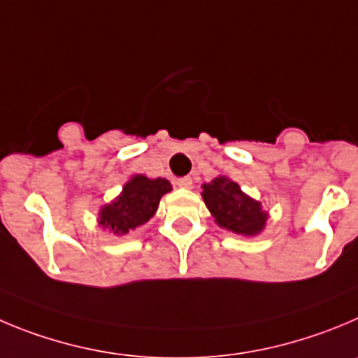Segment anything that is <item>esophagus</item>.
<instances>
[{
  "label": "esophagus",
  "instance_id": "1",
  "mask_svg": "<svg viewBox=\"0 0 358 358\" xmlns=\"http://www.w3.org/2000/svg\"><path fill=\"white\" fill-rule=\"evenodd\" d=\"M175 183L180 189H190V187H192V178H190V176H183V178L176 180Z\"/></svg>",
  "mask_w": 358,
  "mask_h": 358
}]
</instances>
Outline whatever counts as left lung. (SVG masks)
Here are the masks:
<instances>
[{
  "label": "left lung",
  "instance_id": "left-lung-1",
  "mask_svg": "<svg viewBox=\"0 0 358 358\" xmlns=\"http://www.w3.org/2000/svg\"><path fill=\"white\" fill-rule=\"evenodd\" d=\"M201 189L206 208L220 228L243 236L263 231L268 212L262 208V203L242 192L238 183L228 176H217L210 183H203Z\"/></svg>",
  "mask_w": 358,
  "mask_h": 358
}]
</instances>
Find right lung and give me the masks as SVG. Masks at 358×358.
<instances>
[{
	"instance_id": "add662e5",
	"label": "right lung",
	"mask_w": 358,
	"mask_h": 358,
	"mask_svg": "<svg viewBox=\"0 0 358 358\" xmlns=\"http://www.w3.org/2000/svg\"><path fill=\"white\" fill-rule=\"evenodd\" d=\"M171 190L166 178L136 175L123 185L122 194L103 205L99 212V224L115 235H127L148 222L159 208L160 198Z\"/></svg>"
}]
</instances>
